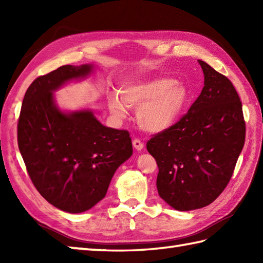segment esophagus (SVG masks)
I'll return each mask as SVG.
<instances>
[{
    "label": "esophagus",
    "mask_w": 263,
    "mask_h": 263,
    "mask_svg": "<svg viewBox=\"0 0 263 263\" xmlns=\"http://www.w3.org/2000/svg\"><path fill=\"white\" fill-rule=\"evenodd\" d=\"M132 144H133V147H135L137 150H141V149H143V142L140 140V139H138V138L133 139Z\"/></svg>",
    "instance_id": "obj_1"
}]
</instances>
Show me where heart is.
Instances as JSON below:
<instances>
[{"instance_id": "obj_1", "label": "heart", "mask_w": 263, "mask_h": 263, "mask_svg": "<svg viewBox=\"0 0 263 263\" xmlns=\"http://www.w3.org/2000/svg\"><path fill=\"white\" fill-rule=\"evenodd\" d=\"M191 92L182 82L171 78L130 83L121 90V97L108 98V108L116 120L127 116V107L138 108V123L143 130L163 132L180 120Z\"/></svg>"}]
</instances>
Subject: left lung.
Listing matches in <instances>:
<instances>
[{
  "instance_id": "1",
  "label": "left lung",
  "mask_w": 263,
  "mask_h": 263,
  "mask_svg": "<svg viewBox=\"0 0 263 263\" xmlns=\"http://www.w3.org/2000/svg\"><path fill=\"white\" fill-rule=\"evenodd\" d=\"M204 87L174 125L147 142L158 166L157 190L180 211L210 204L224 191L245 142L242 102L227 77L198 61Z\"/></svg>"
}]
</instances>
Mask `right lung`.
Masks as SVG:
<instances>
[{
    "mask_svg": "<svg viewBox=\"0 0 263 263\" xmlns=\"http://www.w3.org/2000/svg\"><path fill=\"white\" fill-rule=\"evenodd\" d=\"M91 69L63 65L38 77L27 89L18 121V146L32 184L49 203L71 214L99 202L133 152L128 131L104 126L90 110L65 114L55 106L53 91Z\"/></svg>",
    "mask_w": 263,
    "mask_h": 263,
    "instance_id": "add662e5",
    "label": "right lung"
}]
</instances>
